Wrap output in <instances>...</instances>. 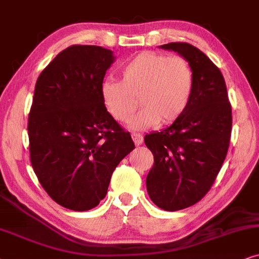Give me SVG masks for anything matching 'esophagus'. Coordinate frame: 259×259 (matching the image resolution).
Here are the masks:
<instances>
[{
	"instance_id": "34e87169",
	"label": "esophagus",
	"mask_w": 259,
	"mask_h": 259,
	"mask_svg": "<svg viewBox=\"0 0 259 259\" xmlns=\"http://www.w3.org/2000/svg\"><path fill=\"white\" fill-rule=\"evenodd\" d=\"M132 137H133V141L135 142L136 146H140V144H142V142H143V136L142 135H140V134H133Z\"/></svg>"
}]
</instances>
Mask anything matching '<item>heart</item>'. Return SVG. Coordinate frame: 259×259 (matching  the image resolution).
Instances as JSON below:
<instances>
[{
  "label": "heart",
  "mask_w": 259,
  "mask_h": 259,
  "mask_svg": "<svg viewBox=\"0 0 259 259\" xmlns=\"http://www.w3.org/2000/svg\"><path fill=\"white\" fill-rule=\"evenodd\" d=\"M193 86V71L185 58L146 51L122 67V81L108 79L103 82L101 96L108 112L122 123L133 118L141 102L144 108L130 126L143 130L161 120L163 124L177 122L188 108Z\"/></svg>",
  "instance_id": "heart-1"
}]
</instances>
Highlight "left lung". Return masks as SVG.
Returning a JSON list of instances; mask_svg holds the SVG:
<instances>
[{"instance_id": "left-lung-1", "label": "left lung", "mask_w": 259, "mask_h": 259, "mask_svg": "<svg viewBox=\"0 0 259 259\" xmlns=\"http://www.w3.org/2000/svg\"><path fill=\"white\" fill-rule=\"evenodd\" d=\"M160 48L185 58L194 77L184 115L144 137L154 155L146 180L148 194L157 207L174 212L196 204L212 187L229 149L232 111L222 72L207 55L186 42Z\"/></svg>"}]
</instances>
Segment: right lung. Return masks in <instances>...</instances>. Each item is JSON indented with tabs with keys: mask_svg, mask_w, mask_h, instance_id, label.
I'll list each match as a JSON object with an SVG mask.
<instances>
[{
	"mask_svg": "<svg viewBox=\"0 0 259 259\" xmlns=\"http://www.w3.org/2000/svg\"><path fill=\"white\" fill-rule=\"evenodd\" d=\"M115 59L101 46L73 45L36 80L28 118L30 162L47 194L65 208L96 207L115 168L135 148L102 101L101 86Z\"/></svg>",
	"mask_w": 259,
	"mask_h": 259,
	"instance_id": "add662e5",
	"label": "right lung"
}]
</instances>
